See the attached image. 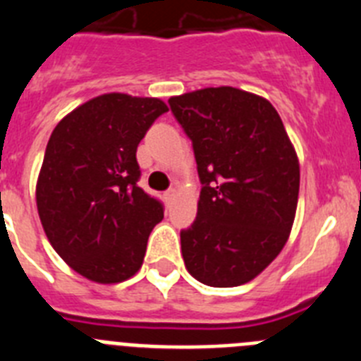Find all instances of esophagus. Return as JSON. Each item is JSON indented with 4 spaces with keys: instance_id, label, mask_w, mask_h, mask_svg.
Returning a JSON list of instances; mask_svg holds the SVG:
<instances>
[{
    "instance_id": "obj_1",
    "label": "esophagus",
    "mask_w": 361,
    "mask_h": 361,
    "mask_svg": "<svg viewBox=\"0 0 361 361\" xmlns=\"http://www.w3.org/2000/svg\"><path fill=\"white\" fill-rule=\"evenodd\" d=\"M175 197H177V190H168L166 191V200L170 202V200H173Z\"/></svg>"
}]
</instances>
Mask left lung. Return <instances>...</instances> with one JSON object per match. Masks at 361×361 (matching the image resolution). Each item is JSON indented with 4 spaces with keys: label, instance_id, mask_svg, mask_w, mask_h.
Returning a JSON list of instances; mask_svg holds the SVG:
<instances>
[{
    "label": "left lung",
    "instance_id": "1",
    "mask_svg": "<svg viewBox=\"0 0 361 361\" xmlns=\"http://www.w3.org/2000/svg\"><path fill=\"white\" fill-rule=\"evenodd\" d=\"M193 142L200 199L180 231L190 275L212 288L247 283L288 242L296 215L300 162L279 111L251 92L216 86L170 97Z\"/></svg>",
    "mask_w": 361,
    "mask_h": 361
}]
</instances>
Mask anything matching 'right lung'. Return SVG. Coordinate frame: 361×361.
Returning <instances> with one entry per match:
<instances>
[{"label": "right lung", "instance_id": "obj_1", "mask_svg": "<svg viewBox=\"0 0 361 361\" xmlns=\"http://www.w3.org/2000/svg\"><path fill=\"white\" fill-rule=\"evenodd\" d=\"M168 111L157 97L97 95L54 128L36 183L44 235L85 279L119 283L141 269L146 244L164 216L137 186V146Z\"/></svg>", "mask_w": 361, "mask_h": 361}]
</instances>
